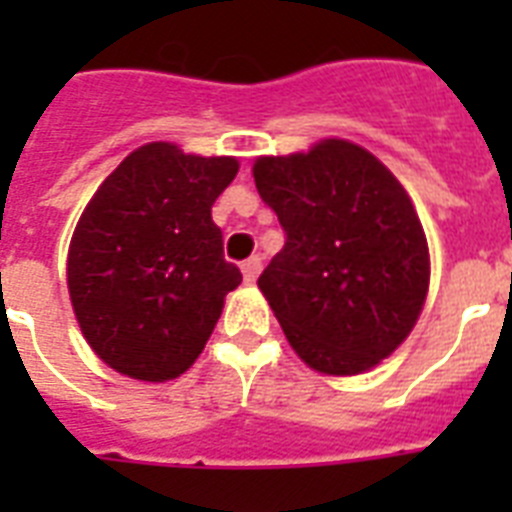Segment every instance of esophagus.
<instances>
[{"label":"esophagus","instance_id":"1","mask_svg":"<svg viewBox=\"0 0 512 512\" xmlns=\"http://www.w3.org/2000/svg\"><path fill=\"white\" fill-rule=\"evenodd\" d=\"M260 271H263V257L260 255L249 257V260L241 263V273H244V281H247V284H252V281L260 276Z\"/></svg>","mask_w":512,"mask_h":512}]
</instances>
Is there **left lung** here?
<instances>
[{"label": "left lung", "instance_id": "left-lung-1", "mask_svg": "<svg viewBox=\"0 0 512 512\" xmlns=\"http://www.w3.org/2000/svg\"><path fill=\"white\" fill-rule=\"evenodd\" d=\"M252 175L287 233L257 287L289 345L316 372H369L409 337L428 295V239L409 193L337 138L260 156Z\"/></svg>", "mask_w": 512, "mask_h": 512}]
</instances>
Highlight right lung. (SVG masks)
I'll use <instances>...</instances> for the list:
<instances>
[{
	"mask_svg": "<svg viewBox=\"0 0 512 512\" xmlns=\"http://www.w3.org/2000/svg\"><path fill=\"white\" fill-rule=\"evenodd\" d=\"M236 172L233 156L148 143L84 207L68 247V295L84 340L111 369L164 382L199 358L241 284L212 223Z\"/></svg>",
	"mask_w": 512,
	"mask_h": 512,
	"instance_id": "1",
	"label": "right lung"
}]
</instances>
